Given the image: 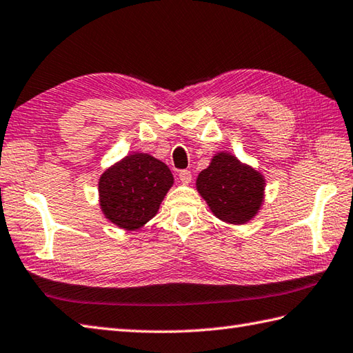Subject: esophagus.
Returning a JSON list of instances; mask_svg holds the SVG:
<instances>
[{"label": "esophagus", "instance_id": "obj_1", "mask_svg": "<svg viewBox=\"0 0 353 353\" xmlns=\"http://www.w3.org/2000/svg\"><path fill=\"white\" fill-rule=\"evenodd\" d=\"M179 179H181V182H182V183H185V185L191 183V181H192V174H191V171H188V170H182V171H179Z\"/></svg>", "mask_w": 353, "mask_h": 353}]
</instances>
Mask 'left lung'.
Segmentation results:
<instances>
[{"label": "left lung", "instance_id": "left-lung-1", "mask_svg": "<svg viewBox=\"0 0 353 353\" xmlns=\"http://www.w3.org/2000/svg\"><path fill=\"white\" fill-rule=\"evenodd\" d=\"M196 186L216 219L236 226L254 219L264 203V176L232 153H216Z\"/></svg>", "mask_w": 353, "mask_h": 353}]
</instances>
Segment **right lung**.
Returning a JSON list of instances; mask_svg holds the SVG:
<instances>
[{
	"label": "right lung",
	"mask_w": 353,
	"mask_h": 353,
	"mask_svg": "<svg viewBox=\"0 0 353 353\" xmlns=\"http://www.w3.org/2000/svg\"><path fill=\"white\" fill-rule=\"evenodd\" d=\"M172 183L174 177L162 161L147 153H132L100 176L101 212L119 229H141L159 211Z\"/></svg>",
	"instance_id": "right-lung-1"
}]
</instances>
